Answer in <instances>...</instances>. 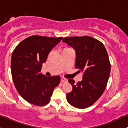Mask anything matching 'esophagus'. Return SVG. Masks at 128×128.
Wrapping results in <instances>:
<instances>
[{"label":"esophagus","mask_w":128,"mask_h":128,"mask_svg":"<svg viewBox=\"0 0 128 128\" xmlns=\"http://www.w3.org/2000/svg\"><path fill=\"white\" fill-rule=\"evenodd\" d=\"M67 81H68V80H67L66 78H64V77H61V78H60V82H61L62 83H64V82H66Z\"/></svg>","instance_id":"obj_1"}]
</instances>
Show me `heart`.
<instances>
[{
    "label": "heart",
    "instance_id": "1",
    "mask_svg": "<svg viewBox=\"0 0 128 128\" xmlns=\"http://www.w3.org/2000/svg\"><path fill=\"white\" fill-rule=\"evenodd\" d=\"M65 49H67V48H65Z\"/></svg>",
    "mask_w": 128,
    "mask_h": 128
}]
</instances>
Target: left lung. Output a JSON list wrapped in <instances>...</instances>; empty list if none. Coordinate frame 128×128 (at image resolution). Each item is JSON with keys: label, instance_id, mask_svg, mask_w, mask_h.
I'll use <instances>...</instances> for the list:
<instances>
[{"label": "left lung", "instance_id": "1", "mask_svg": "<svg viewBox=\"0 0 128 128\" xmlns=\"http://www.w3.org/2000/svg\"><path fill=\"white\" fill-rule=\"evenodd\" d=\"M62 41L75 49L77 72H83L82 80L72 86L66 95L68 102L77 108H86L95 104L104 92L110 74L111 64L104 44L88 36L66 37Z\"/></svg>", "mask_w": 128, "mask_h": 128}]
</instances>
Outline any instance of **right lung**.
I'll return each mask as SVG.
<instances>
[{
	"instance_id": "right-lung-1",
	"label": "right lung",
	"mask_w": 128,
	"mask_h": 128,
	"mask_svg": "<svg viewBox=\"0 0 128 128\" xmlns=\"http://www.w3.org/2000/svg\"><path fill=\"white\" fill-rule=\"evenodd\" d=\"M62 37L33 35L22 41L12 52L11 72L18 94L30 104L46 105L60 83L59 76L46 77L40 72L51 50Z\"/></svg>"
}]
</instances>
